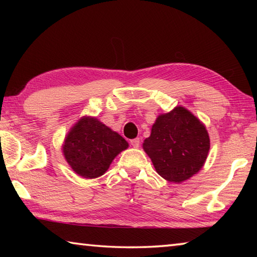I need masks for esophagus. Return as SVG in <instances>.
I'll return each mask as SVG.
<instances>
[{"instance_id": "1", "label": "esophagus", "mask_w": 257, "mask_h": 257, "mask_svg": "<svg viewBox=\"0 0 257 257\" xmlns=\"http://www.w3.org/2000/svg\"><path fill=\"white\" fill-rule=\"evenodd\" d=\"M139 144H141V142H139V138H135V139H132V141H130V145L135 147V149H138Z\"/></svg>"}]
</instances>
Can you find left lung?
I'll list each match as a JSON object with an SVG mask.
<instances>
[{
	"label": "left lung",
	"instance_id": "1",
	"mask_svg": "<svg viewBox=\"0 0 257 257\" xmlns=\"http://www.w3.org/2000/svg\"><path fill=\"white\" fill-rule=\"evenodd\" d=\"M143 149L161 177L181 184L205 164L210 136L205 124L179 105L156 118Z\"/></svg>",
	"mask_w": 257,
	"mask_h": 257
}]
</instances>
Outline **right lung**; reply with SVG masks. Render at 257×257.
Here are the masks:
<instances>
[{
  "label": "right lung",
  "mask_w": 257,
  "mask_h": 257,
  "mask_svg": "<svg viewBox=\"0 0 257 257\" xmlns=\"http://www.w3.org/2000/svg\"><path fill=\"white\" fill-rule=\"evenodd\" d=\"M129 144L96 116L84 115L72 125L62 144V153L72 171L85 179L103 176L112 161Z\"/></svg>",
  "instance_id": "1"
}]
</instances>
